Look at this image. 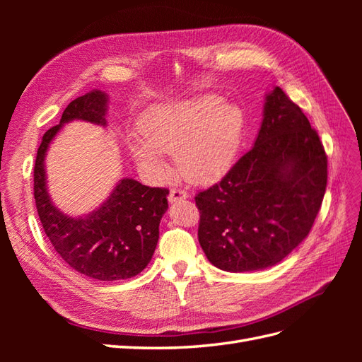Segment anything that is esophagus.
<instances>
[{
    "label": "esophagus",
    "instance_id": "obj_1",
    "mask_svg": "<svg viewBox=\"0 0 362 362\" xmlns=\"http://www.w3.org/2000/svg\"><path fill=\"white\" fill-rule=\"evenodd\" d=\"M189 198V193L185 190H181V189H172L170 193H169V202L170 204H175V202H180V201H184Z\"/></svg>",
    "mask_w": 362,
    "mask_h": 362
}]
</instances>
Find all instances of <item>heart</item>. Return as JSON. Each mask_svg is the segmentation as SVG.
Returning <instances> with one entry per match:
<instances>
[{
    "instance_id": "obj_1",
    "label": "heart",
    "mask_w": 362,
    "mask_h": 362,
    "mask_svg": "<svg viewBox=\"0 0 362 362\" xmlns=\"http://www.w3.org/2000/svg\"><path fill=\"white\" fill-rule=\"evenodd\" d=\"M245 116L234 104L217 96L160 104L139 120L140 140L131 141V154L149 173L166 172L163 154H175L185 178L214 182L231 169L243 139Z\"/></svg>"
}]
</instances>
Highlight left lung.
Returning a JSON list of instances; mask_svg holds the SVG:
<instances>
[{
  "label": "left lung",
  "instance_id": "obj_1",
  "mask_svg": "<svg viewBox=\"0 0 362 362\" xmlns=\"http://www.w3.org/2000/svg\"><path fill=\"white\" fill-rule=\"evenodd\" d=\"M326 181L319 134L300 107L273 87L254 146L221 182L194 198L208 261L233 273L278 264L310 234Z\"/></svg>",
  "mask_w": 362,
  "mask_h": 362
}]
</instances>
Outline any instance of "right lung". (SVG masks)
<instances>
[{
    "label": "right lung",
    "mask_w": 362,
    "mask_h": 362,
    "mask_svg": "<svg viewBox=\"0 0 362 362\" xmlns=\"http://www.w3.org/2000/svg\"><path fill=\"white\" fill-rule=\"evenodd\" d=\"M107 107V93L90 90L64 108L60 124L43 134L35 164V199L43 231L69 267L98 281H119L139 275L149 264L169 190L124 178L100 208L72 217L52 204L45 170L48 148L63 125L84 120L105 127Z\"/></svg>",
    "instance_id": "1"
}]
</instances>
